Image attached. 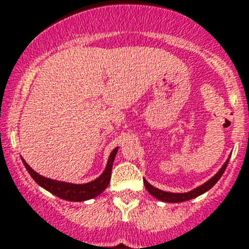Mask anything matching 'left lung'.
I'll return each mask as SVG.
<instances>
[{"instance_id": "1", "label": "left lung", "mask_w": 249, "mask_h": 249, "mask_svg": "<svg viewBox=\"0 0 249 249\" xmlns=\"http://www.w3.org/2000/svg\"><path fill=\"white\" fill-rule=\"evenodd\" d=\"M229 160L230 159H227V161L225 162L224 166L219 169V172H217V173H216L213 178H210L208 182H205L204 184L199 185L198 188H195V189L190 190V192H188V193L163 192V190H161V189H159V188H155L153 185H151L146 179H143V184H145V188L147 189V192L150 193L152 196H155L156 199H159V200L164 201V203H183V201H187V200H190V199L196 198V196H199V195L204 194L205 192L210 190L211 188H213V185L217 183V180L221 178L222 174H224L225 169H226L227 164H229Z\"/></svg>"}]
</instances>
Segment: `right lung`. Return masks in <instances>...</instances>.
Masks as SVG:
<instances>
[{
	"mask_svg": "<svg viewBox=\"0 0 249 249\" xmlns=\"http://www.w3.org/2000/svg\"><path fill=\"white\" fill-rule=\"evenodd\" d=\"M118 148L115 147L111 153L109 155L108 163H107L106 169H104L103 173L99 176L97 179L92 180L89 183H85V184H73V183H66V182H60V180H54L50 179V178H46L40 176L39 173H36L34 169H32L29 167V164L22 159L23 164L27 168L28 173L32 176L34 180L40 185L41 188H44L45 190L50 192L51 194L56 195L59 198L64 199V200L69 201H85L89 200V199L96 198L101 194L102 192H104L107 187H108L109 182H110V176H111V167H113V162L115 156H117Z\"/></svg>",
	"mask_w": 249,
	"mask_h": 249,
	"instance_id": "1",
	"label": "right lung"
}]
</instances>
